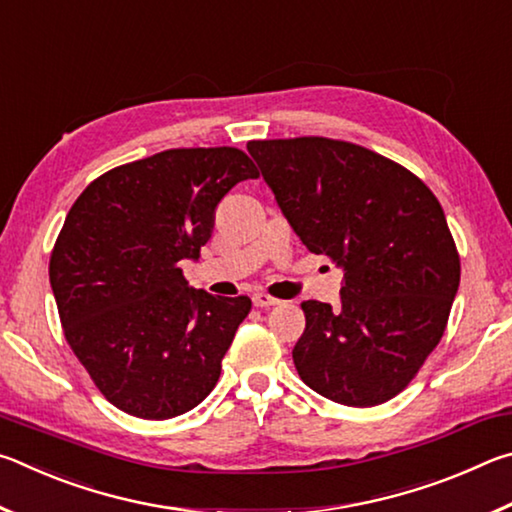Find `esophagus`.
<instances>
[{"label": "esophagus", "mask_w": 512, "mask_h": 512, "mask_svg": "<svg viewBox=\"0 0 512 512\" xmlns=\"http://www.w3.org/2000/svg\"><path fill=\"white\" fill-rule=\"evenodd\" d=\"M253 305L255 307H275V305H280V300L268 296V293L257 291V293H253Z\"/></svg>", "instance_id": "esophagus-1"}]
</instances>
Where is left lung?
I'll return each mask as SVG.
<instances>
[{
  "instance_id": "8db88e82",
  "label": "left lung",
  "mask_w": 512,
  "mask_h": 512,
  "mask_svg": "<svg viewBox=\"0 0 512 512\" xmlns=\"http://www.w3.org/2000/svg\"><path fill=\"white\" fill-rule=\"evenodd\" d=\"M248 153L302 244L343 271L339 307L302 302L300 379L345 406L391 400L443 339L461 282L438 198L350 142L264 140L248 142Z\"/></svg>"
}]
</instances>
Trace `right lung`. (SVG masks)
Wrapping results in <instances>:
<instances>
[{
	"label": "right lung",
	"mask_w": 512,
	"mask_h": 512,
	"mask_svg": "<svg viewBox=\"0 0 512 512\" xmlns=\"http://www.w3.org/2000/svg\"><path fill=\"white\" fill-rule=\"evenodd\" d=\"M244 151L171 149L103 173L76 198L51 253L65 339L117 409L144 420L192 411L212 393L250 298L189 287L216 207L257 178Z\"/></svg>",
	"instance_id": "right-lung-1"
}]
</instances>
